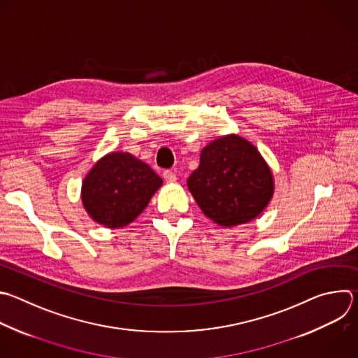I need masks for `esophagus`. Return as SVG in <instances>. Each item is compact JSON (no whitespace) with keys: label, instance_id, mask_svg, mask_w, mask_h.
<instances>
[{"label":"esophagus","instance_id":"34e87169","mask_svg":"<svg viewBox=\"0 0 358 358\" xmlns=\"http://www.w3.org/2000/svg\"><path fill=\"white\" fill-rule=\"evenodd\" d=\"M163 178H164L167 182H174V181L177 180V176H176V173H174V171H171V170H166V171L163 173Z\"/></svg>","mask_w":358,"mask_h":358}]
</instances>
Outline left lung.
Instances as JSON below:
<instances>
[{
  "instance_id": "left-lung-1",
  "label": "left lung",
  "mask_w": 358,
  "mask_h": 358,
  "mask_svg": "<svg viewBox=\"0 0 358 358\" xmlns=\"http://www.w3.org/2000/svg\"><path fill=\"white\" fill-rule=\"evenodd\" d=\"M187 185L201 210L223 227L256 219L274 194L268 164L255 145L237 135L206 145Z\"/></svg>"
}]
</instances>
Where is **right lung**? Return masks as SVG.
I'll return each instance as SVG.
<instances>
[{
  "mask_svg": "<svg viewBox=\"0 0 358 358\" xmlns=\"http://www.w3.org/2000/svg\"><path fill=\"white\" fill-rule=\"evenodd\" d=\"M162 184L163 180L142 160L131 153L112 152L85 176L81 199L96 223L124 227L143 212Z\"/></svg>",
  "mask_w": 358,
  "mask_h": 358,
  "instance_id": "add662e5",
  "label": "right lung"
}]
</instances>
